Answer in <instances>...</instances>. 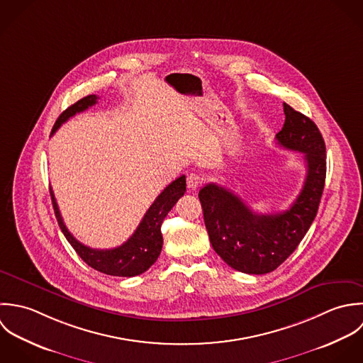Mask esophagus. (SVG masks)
Wrapping results in <instances>:
<instances>
[{
    "instance_id": "1",
    "label": "esophagus",
    "mask_w": 363,
    "mask_h": 363,
    "mask_svg": "<svg viewBox=\"0 0 363 363\" xmlns=\"http://www.w3.org/2000/svg\"><path fill=\"white\" fill-rule=\"evenodd\" d=\"M202 178L198 175V174H189L188 177H186V185H188V188L189 189H192V191H196L201 185H202Z\"/></svg>"
}]
</instances>
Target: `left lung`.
<instances>
[{"label": "left lung", "instance_id": "8db88e82", "mask_svg": "<svg viewBox=\"0 0 363 363\" xmlns=\"http://www.w3.org/2000/svg\"><path fill=\"white\" fill-rule=\"evenodd\" d=\"M285 125L277 143L304 154L306 179L288 211L258 215L241 198L216 184L199 191L213 250L235 271L264 275L275 271L297 248L317 215L325 182V143L315 123L284 102Z\"/></svg>", "mask_w": 363, "mask_h": 363}]
</instances>
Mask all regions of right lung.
Here are the masks:
<instances>
[{
    "instance_id": "right-lung-1",
    "label": "right lung",
    "mask_w": 363,
    "mask_h": 363,
    "mask_svg": "<svg viewBox=\"0 0 363 363\" xmlns=\"http://www.w3.org/2000/svg\"><path fill=\"white\" fill-rule=\"evenodd\" d=\"M98 101L96 95H88L82 99L77 101L74 105L69 106L56 121L52 135L65 123L67 122L75 113H79L89 106L95 105ZM186 191V181L185 175H181L175 181H172L152 202V205L145 212V218L138 225L136 231L132 237L123 242L122 245L112 248V250H95L81 244L75 240L73 234L66 227L53 191H50L55 215L57 223L72 244L75 252L81 257V259L89 265L91 268L112 277H136L145 272L158 258L161 248H162V234H161V224L164 221L168 212L174 208L181 196H184Z\"/></svg>"
}]
</instances>
